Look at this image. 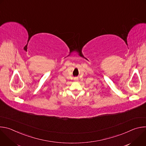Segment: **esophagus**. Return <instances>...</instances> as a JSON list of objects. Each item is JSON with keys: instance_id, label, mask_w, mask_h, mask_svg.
Wrapping results in <instances>:
<instances>
[{"instance_id": "1", "label": "esophagus", "mask_w": 146, "mask_h": 146, "mask_svg": "<svg viewBox=\"0 0 146 146\" xmlns=\"http://www.w3.org/2000/svg\"><path fill=\"white\" fill-rule=\"evenodd\" d=\"M78 78H74V81H78Z\"/></svg>"}]
</instances>
